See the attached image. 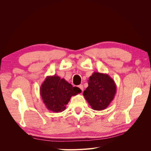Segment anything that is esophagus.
I'll list each match as a JSON object with an SVG mask.
<instances>
[{"mask_svg": "<svg viewBox=\"0 0 151 151\" xmlns=\"http://www.w3.org/2000/svg\"><path fill=\"white\" fill-rule=\"evenodd\" d=\"M79 88L81 89V91H83V89H84V87H83V85H82V84L79 85Z\"/></svg>", "mask_w": 151, "mask_h": 151, "instance_id": "esophagus-1", "label": "esophagus"}]
</instances>
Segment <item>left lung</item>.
Instances as JSON below:
<instances>
[{
  "mask_svg": "<svg viewBox=\"0 0 151 151\" xmlns=\"http://www.w3.org/2000/svg\"><path fill=\"white\" fill-rule=\"evenodd\" d=\"M116 93V84L110 76L94 72L89 77L88 87L84 90L83 95L91 108L101 111L109 106Z\"/></svg>",
  "mask_w": 151,
  "mask_h": 151,
  "instance_id": "obj_1",
  "label": "left lung"
}]
</instances>
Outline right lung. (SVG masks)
<instances>
[{"label":"right lung","mask_w":151,"mask_h":151,"mask_svg":"<svg viewBox=\"0 0 151 151\" xmlns=\"http://www.w3.org/2000/svg\"><path fill=\"white\" fill-rule=\"evenodd\" d=\"M40 95L48 110L58 113L64 111L72 96L81 93L77 87H73L64 79L57 76L46 77L40 87Z\"/></svg>","instance_id":"right-lung-1"}]
</instances>
